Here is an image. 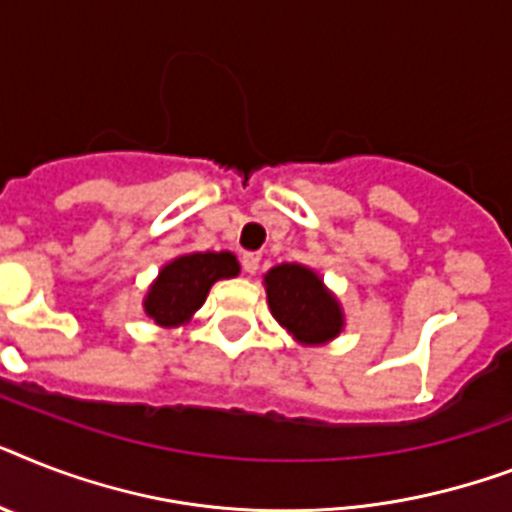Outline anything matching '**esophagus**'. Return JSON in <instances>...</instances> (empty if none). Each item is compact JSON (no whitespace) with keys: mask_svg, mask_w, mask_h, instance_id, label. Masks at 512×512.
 I'll use <instances>...</instances> for the list:
<instances>
[{"mask_svg":"<svg viewBox=\"0 0 512 512\" xmlns=\"http://www.w3.org/2000/svg\"><path fill=\"white\" fill-rule=\"evenodd\" d=\"M242 268H244V273H249V276H252V273H257V268H260V255H257V252H244Z\"/></svg>","mask_w":512,"mask_h":512,"instance_id":"34e87169","label":"esophagus"}]
</instances>
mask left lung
I'll list each match as a JSON object with an SVG mask.
<instances>
[{
  "instance_id": "left-lung-1",
  "label": "left lung",
  "mask_w": 512,
  "mask_h": 512,
  "mask_svg": "<svg viewBox=\"0 0 512 512\" xmlns=\"http://www.w3.org/2000/svg\"><path fill=\"white\" fill-rule=\"evenodd\" d=\"M270 315L302 347H321L344 331V310L313 268L281 263L263 276Z\"/></svg>"
}]
</instances>
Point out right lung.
<instances>
[{
	"mask_svg": "<svg viewBox=\"0 0 512 512\" xmlns=\"http://www.w3.org/2000/svg\"><path fill=\"white\" fill-rule=\"evenodd\" d=\"M234 252H186L173 257L157 273L144 294V313L160 328H178L205 305L215 281L239 276Z\"/></svg>",
	"mask_w": 512,
	"mask_h": 512,
	"instance_id": "add662e5",
	"label": "right lung"
}]
</instances>
